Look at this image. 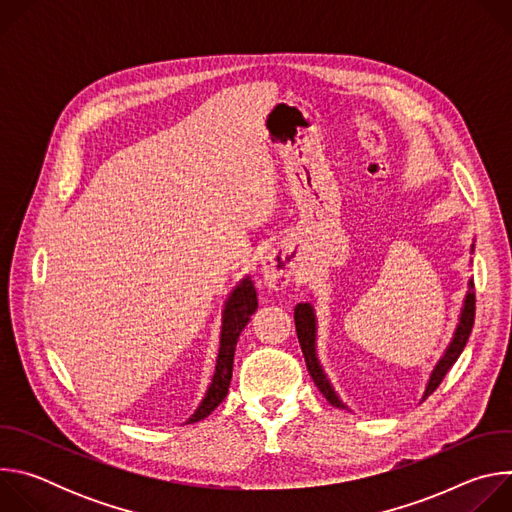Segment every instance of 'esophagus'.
<instances>
[{
    "label": "esophagus",
    "instance_id": "obj_1",
    "mask_svg": "<svg viewBox=\"0 0 512 512\" xmlns=\"http://www.w3.org/2000/svg\"><path fill=\"white\" fill-rule=\"evenodd\" d=\"M261 273L271 289H283L291 279V265L279 253H267L261 261Z\"/></svg>",
    "mask_w": 512,
    "mask_h": 512
}]
</instances>
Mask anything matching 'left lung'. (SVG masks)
<instances>
[{
  "mask_svg": "<svg viewBox=\"0 0 512 512\" xmlns=\"http://www.w3.org/2000/svg\"><path fill=\"white\" fill-rule=\"evenodd\" d=\"M470 287H472V283H470ZM474 316H476V296H474V291H468L466 302H464V310H462V316H460V326H458V330L454 334V340L448 346L444 358L435 367V371L429 379V385L425 389L423 399H427L437 387L442 385L444 377L448 375V371L454 367V362L462 354V350L468 342V336L472 332V326H474ZM294 320H296V332H298V340H300V346H302V352H304V358H306L308 373L314 379L318 391L326 397V401L332 407L346 409V405L336 397L334 389L330 387V383H328V379H326V375L320 367V362L316 358V318H314L312 306L310 304H298L296 310H294Z\"/></svg>",
  "mask_w": 512,
  "mask_h": 512,
  "instance_id": "1",
  "label": "left lung"
}]
</instances>
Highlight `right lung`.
Wrapping results in <instances>:
<instances>
[{"label": "right lung", "mask_w": 512, "mask_h": 512, "mask_svg": "<svg viewBox=\"0 0 512 512\" xmlns=\"http://www.w3.org/2000/svg\"><path fill=\"white\" fill-rule=\"evenodd\" d=\"M257 310V294L251 279H243V283L233 291L225 316H223V332H221V350H218L216 358V371L212 377V383L206 391L204 401L196 409V413L188 419V423H196L204 417H208L229 393L231 377H233V360H235V346L239 340V334L247 326L251 314Z\"/></svg>", "instance_id": "obj_1"}]
</instances>
